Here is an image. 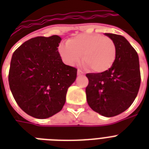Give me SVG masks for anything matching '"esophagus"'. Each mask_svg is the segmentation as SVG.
Masks as SVG:
<instances>
[{
    "instance_id": "1",
    "label": "esophagus",
    "mask_w": 149,
    "mask_h": 149,
    "mask_svg": "<svg viewBox=\"0 0 149 149\" xmlns=\"http://www.w3.org/2000/svg\"><path fill=\"white\" fill-rule=\"evenodd\" d=\"M77 74H78V76H83V75H84V73L82 72L80 70H78V71H77Z\"/></svg>"
}]
</instances>
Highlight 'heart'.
<instances>
[{"instance_id": "heart-1", "label": "heart", "mask_w": 149, "mask_h": 149, "mask_svg": "<svg viewBox=\"0 0 149 149\" xmlns=\"http://www.w3.org/2000/svg\"><path fill=\"white\" fill-rule=\"evenodd\" d=\"M59 56L67 65L83 62L86 68L103 72L112 66L116 58V46L112 39L99 34H81L60 44ZM84 57H82V56Z\"/></svg>"}]
</instances>
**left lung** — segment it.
Listing matches in <instances>:
<instances>
[{"instance_id":"8db88e82","label":"left lung","mask_w":149,"mask_h":149,"mask_svg":"<svg viewBox=\"0 0 149 149\" xmlns=\"http://www.w3.org/2000/svg\"><path fill=\"white\" fill-rule=\"evenodd\" d=\"M104 35L116 46L114 63L108 70L87 73L86 100L93 111L104 117L118 115L134 102L141 84L138 53L124 36L112 33Z\"/></svg>"}]
</instances>
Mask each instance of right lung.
Wrapping results in <instances>:
<instances>
[{
  "instance_id": "add662e5",
  "label": "right lung",
  "mask_w": 149,
  "mask_h": 149,
  "mask_svg": "<svg viewBox=\"0 0 149 149\" xmlns=\"http://www.w3.org/2000/svg\"><path fill=\"white\" fill-rule=\"evenodd\" d=\"M61 40L58 36L32 38L12 55L10 91L18 106L33 118L45 119L59 112L77 78V69L64 64L58 54Z\"/></svg>"
}]
</instances>
